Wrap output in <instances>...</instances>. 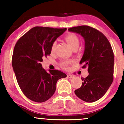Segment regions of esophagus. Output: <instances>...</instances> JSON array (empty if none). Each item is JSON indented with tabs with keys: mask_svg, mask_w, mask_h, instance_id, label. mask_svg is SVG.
<instances>
[{
	"mask_svg": "<svg viewBox=\"0 0 124 124\" xmlns=\"http://www.w3.org/2000/svg\"><path fill=\"white\" fill-rule=\"evenodd\" d=\"M67 77L70 78H72L74 77V76H73L72 74H67Z\"/></svg>",
	"mask_w": 124,
	"mask_h": 124,
	"instance_id": "1",
	"label": "esophagus"
}]
</instances>
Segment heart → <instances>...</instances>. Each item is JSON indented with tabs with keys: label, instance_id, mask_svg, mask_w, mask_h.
<instances>
[{
	"label": "heart",
	"instance_id": "b5f03b06",
	"mask_svg": "<svg viewBox=\"0 0 124 124\" xmlns=\"http://www.w3.org/2000/svg\"><path fill=\"white\" fill-rule=\"evenodd\" d=\"M65 39L67 42V43L69 44V46L72 49L76 48H78L80 44V39L78 37H77L76 35L74 34V33H70L66 35L65 37ZM56 48V42H53L51 47V51L53 52L55 50ZM71 61H63L61 62L60 65L62 67L64 68H68V66L70 63H71Z\"/></svg>",
	"mask_w": 124,
	"mask_h": 124
}]
</instances>
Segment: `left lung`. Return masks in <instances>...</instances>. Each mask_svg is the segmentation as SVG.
<instances>
[{"label":"left lung","instance_id":"obj_1","mask_svg":"<svg viewBox=\"0 0 124 124\" xmlns=\"http://www.w3.org/2000/svg\"><path fill=\"white\" fill-rule=\"evenodd\" d=\"M80 35L85 40V50L80 64L88 68L89 75L82 78V85L74 91L83 101L93 102L106 93L113 80L114 54L112 46L103 33L88 26L68 29Z\"/></svg>","mask_w":124,"mask_h":124}]
</instances>
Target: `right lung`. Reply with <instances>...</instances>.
Here are the masks:
<instances>
[{
  "instance_id": "1",
  "label": "right lung",
  "mask_w": 124,
  "mask_h": 124,
  "mask_svg": "<svg viewBox=\"0 0 124 124\" xmlns=\"http://www.w3.org/2000/svg\"><path fill=\"white\" fill-rule=\"evenodd\" d=\"M67 28L33 27L16 43L12 65L17 82L27 98L37 102L48 100L54 94L56 83L67 74L59 70L47 72L42 67V57L50 54L51 47Z\"/></svg>"
}]
</instances>
